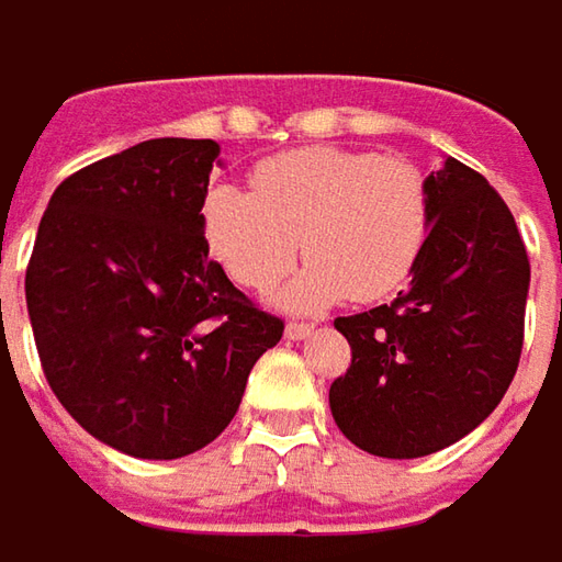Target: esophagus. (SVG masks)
Listing matches in <instances>:
<instances>
[{"instance_id": "esophagus-1", "label": "esophagus", "mask_w": 562, "mask_h": 562, "mask_svg": "<svg viewBox=\"0 0 562 562\" xmlns=\"http://www.w3.org/2000/svg\"><path fill=\"white\" fill-rule=\"evenodd\" d=\"M311 333H314V323H289V326H285V339L289 341L307 339Z\"/></svg>"}]
</instances>
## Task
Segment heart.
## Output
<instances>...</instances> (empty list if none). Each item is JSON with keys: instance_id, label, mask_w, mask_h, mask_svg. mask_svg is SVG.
<instances>
[{"instance_id": "b5f03b06", "label": "heart", "mask_w": 562, "mask_h": 562, "mask_svg": "<svg viewBox=\"0 0 562 562\" xmlns=\"http://www.w3.org/2000/svg\"><path fill=\"white\" fill-rule=\"evenodd\" d=\"M251 189L217 183L204 192V239L233 280L258 292L304 251L311 261L277 295L295 314H317L348 295H392L429 239L426 177L397 155L295 148L255 167Z\"/></svg>"}]
</instances>
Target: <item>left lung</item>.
<instances>
[{"instance_id":"1","label":"left lung","mask_w":562,"mask_h":562,"mask_svg":"<svg viewBox=\"0 0 562 562\" xmlns=\"http://www.w3.org/2000/svg\"><path fill=\"white\" fill-rule=\"evenodd\" d=\"M429 186V239L407 292L336 329L351 345L329 411L360 451L436 454L470 436L510 389L522 351L529 255L482 173L445 158Z\"/></svg>"}]
</instances>
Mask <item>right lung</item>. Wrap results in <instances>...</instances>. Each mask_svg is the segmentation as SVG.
Segmentation results:
<instances>
[{
  "label": "right lung",
  "mask_w": 562,
  "mask_h": 562,
  "mask_svg": "<svg viewBox=\"0 0 562 562\" xmlns=\"http://www.w3.org/2000/svg\"><path fill=\"white\" fill-rule=\"evenodd\" d=\"M214 139H148L52 192L30 255L27 314L55 397L89 436L177 460L229 426L251 367L282 339L207 258Z\"/></svg>",
  "instance_id": "1"
}]
</instances>
